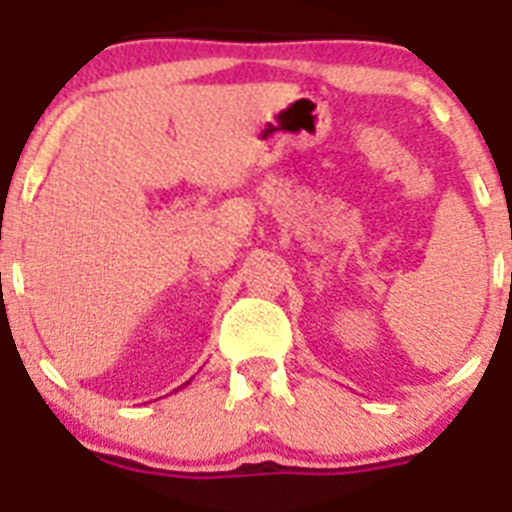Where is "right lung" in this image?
Instances as JSON below:
<instances>
[{
	"instance_id": "right-lung-1",
	"label": "right lung",
	"mask_w": 512,
	"mask_h": 512,
	"mask_svg": "<svg viewBox=\"0 0 512 512\" xmlns=\"http://www.w3.org/2000/svg\"><path fill=\"white\" fill-rule=\"evenodd\" d=\"M186 385H188V382H186Z\"/></svg>"
}]
</instances>
